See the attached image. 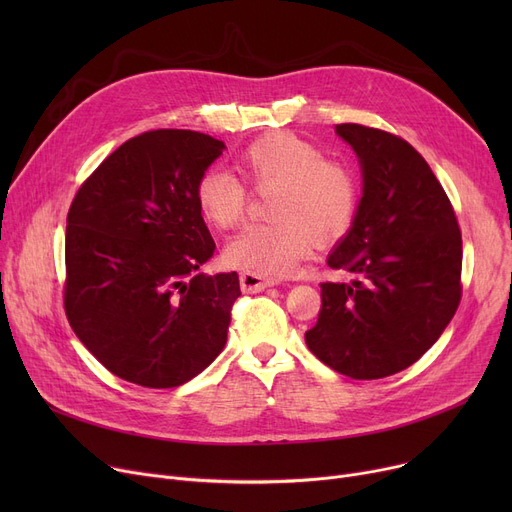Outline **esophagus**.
I'll return each instance as SVG.
<instances>
[{
    "label": "esophagus",
    "instance_id": "1",
    "mask_svg": "<svg viewBox=\"0 0 512 512\" xmlns=\"http://www.w3.org/2000/svg\"><path fill=\"white\" fill-rule=\"evenodd\" d=\"M240 286L245 288V290H249V292H261L265 288L274 286V280L257 276V274H251V272H242L240 274Z\"/></svg>",
    "mask_w": 512,
    "mask_h": 512
}]
</instances>
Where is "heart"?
Here are the masks:
<instances>
[{
    "instance_id": "obj_1",
    "label": "heart",
    "mask_w": 512,
    "mask_h": 512,
    "mask_svg": "<svg viewBox=\"0 0 512 512\" xmlns=\"http://www.w3.org/2000/svg\"><path fill=\"white\" fill-rule=\"evenodd\" d=\"M240 176L257 188L276 186L267 213L274 222L251 224L226 247V261L240 270L282 278L294 272L319 242L351 228L361 199L359 178L344 161L292 132H270L249 143L236 159ZM195 201L215 228L236 226L247 207V186L226 170L211 168L197 180Z\"/></svg>"
}]
</instances>
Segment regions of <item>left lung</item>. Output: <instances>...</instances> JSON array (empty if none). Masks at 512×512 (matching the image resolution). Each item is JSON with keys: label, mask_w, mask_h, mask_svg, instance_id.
Masks as SVG:
<instances>
[{"label": "left lung", "mask_w": 512, "mask_h": 512, "mask_svg": "<svg viewBox=\"0 0 512 512\" xmlns=\"http://www.w3.org/2000/svg\"><path fill=\"white\" fill-rule=\"evenodd\" d=\"M336 134L359 157L363 197L328 265L355 280L321 284V311L305 342L334 371L380 380L413 365L456 313L461 228L413 145L361 124H338Z\"/></svg>", "instance_id": "obj_1"}]
</instances>
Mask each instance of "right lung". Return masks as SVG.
Segmentation results:
<instances>
[{"label": "right lung", "mask_w": 512, "mask_h": 512, "mask_svg": "<svg viewBox=\"0 0 512 512\" xmlns=\"http://www.w3.org/2000/svg\"><path fill=\"white\" fill-rule=\"evenodd\" d=\"M226 145L195 130L128 139L83 182L66 220L64 309L118 378L176 388L222 353L236 272L205 276L215 242L195 201Z\"/></svg>", "instance_id": "add662e5"}]
</instances>
